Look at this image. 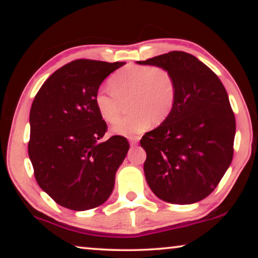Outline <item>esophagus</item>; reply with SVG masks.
<instances>
[{
    "label": "esophagus",
    "mask_w": 258,
    "mask_h": 258,
    "mask_svg": "<svg viewBox=\"0 0 258 258\" xmlns=\"http://www.w3.org/2000/svg\"><path fill=\"white\" fill-rule=\"evenodd\" d=\"M139 137H135V138H130V143L132 146H134V145H137L138 143V141H139Z\"/></svg>",
    "instance_id": "34e87169"
}]
</instances>
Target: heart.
<instances>
[{
	"mask_svg": "<svg viewBox=\"0 0 258 258\" xmlns=\"http://www.w3.org/2000/svg\"><path fill=\"white\" fill-rule=\"evenodd\" d=\"M111 91L100 90L95 94V106L108 124L118 121L124 101L133 112L113 131L131 137L149 127L151 121L161 124L168 118L175 106L177 87L171 72L163 67L126 66L109 80Z\"/></svg>",
	"mask_w": 258,
	"mask_h": 258,
	"instance_id": "obj_1",
	"label": "heart"
}]
</instances>
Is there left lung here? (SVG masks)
<instances>
[{"mask_svg":"<svg viewBox=\"0 0 258 258\" xmlns=\"http://www.w3.org/2000/svg\"><path fill=\"white\" fill-rule=\"evenodd\" d=\"M138 63L166 68L177 87L171 115L140 141L147 152L148 184L164 202H200L218 185L233 158L235 118L225 87L211 68L183 51Z\"/></svg>","mask_w":258,"mask_h":258,"instance_id":"obj_1","label":"left lung"}]
</instances>
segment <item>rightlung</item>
Instances as JSON below:
<instances>
[{
	"label": "right lung",
	"instance_id": "right-lung-1",
	"mask_svg": "<svg viewBox=\"0 0 258 258\" xmlns=\"http://www.w3.org/2000/svg\"><path fill=\"white\" fill-rule=\"evenodd\" d=\"M124 64L74 60L52 74L35 95L29 159L37 184L60 206L87 211L111 195L130 143L120 135L100 142L108 127L95 94L104 78Z\"/></svg>",
	"mask_w": 258,
	"mask_h": 258
}]
</instances>
